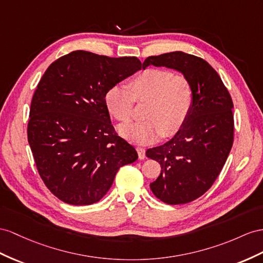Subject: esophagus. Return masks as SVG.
Returning <instances> with one entry per match:
<instances>
[{
    "label": "esophagus",
    "instance_id": "1",
    "mask_svg": "<svg viewBox=\"0 0 263 263\" xmlns=\"http://www.w3.org/2000/svg\"><path fill=\"white\" fill-rule=\"evenodd\" d=\"M137 151L139 154V159H144L145 158V149L142 146H137Z\"/></svg>",
    "mask_w": 263,
    "mask_h": 263
}]
</instances>
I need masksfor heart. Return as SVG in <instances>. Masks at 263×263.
I'll list each match as a JSON object with an SVG mask.
<instances>
[{"label": "heart", "instance_id": "b5f03b06", "mask_svg": "<svg viewBox=\"0 0 263 263\" xmlns=\"http://www.w3.org/2000/svg\"><path fill=\"white\" fill-rule=\"evenodd\" d=\"M194 90L190 79L182 73L149 67L129 80L126 87H110L104 96L107 111L120 122L133 117L134 102L144 103L141 122L120 126V133L140 143L158 137L176 134L192 110Z\"/></svg>", "mask_w": 263, "mask_h": 263}]
</instances>
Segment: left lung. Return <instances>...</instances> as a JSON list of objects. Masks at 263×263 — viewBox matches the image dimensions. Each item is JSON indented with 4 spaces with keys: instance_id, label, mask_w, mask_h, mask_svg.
Returning <instances> with one entry per match:
<instances>
[{
    "instance_id": "left-lung-1",
    "label": "left lung",
    "mask_w": 263,
    "mask_h": 263,
    "mask_svg": "<svg viewBox=\"0 0 263 263\" xmlns=\"http://www.w3.org/2000/svg\"><path fill=\"white\" fill-rule=\"evenodd\" d=\"M165 66L190 79L192 110L179 132L166 143L146 150L161 173L150 184L154 196L167 204L200 198L217 180L233 144V102L213 67L203 59L176 51L149 57L142 64Z\"/></svg>"
}]
</instances>
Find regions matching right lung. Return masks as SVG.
<instances>
[{"mask_svg":"<svg viewBox=\"0 0 263 263\" xmlns=\"http://www.w3.org/2000/svg\"><path fill=\"white\" fill-rule=\"evenodd\" d=\"M141 69L136 57L73 51L53 62L33 94L28 140L46 187L72 205L98 202L121 166L138 159L114 130L104 96Z\"/></svg>","mask_w":263,"mask_h":263,"instance_id":"1","label":"right lung"}]
</instances>
